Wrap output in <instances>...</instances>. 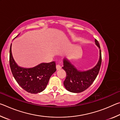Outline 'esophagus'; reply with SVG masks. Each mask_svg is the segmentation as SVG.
Returning a JSON list of instances; mask_svg holds the SVG:
<instances>
[{"label":"esophagus","instance_id":"1","mask_svg":"<svg viewBox=\"0 0 120 120\" xmlns=\"http://www.w3.org/2000/svg\"><path fill=\"white\" fill-rule=\"evenodd\" d=\"M61 66H60V64H57L56 66V69L57 70H60V69H61Z\"/></svg>","mask_w":120,"mask_h":120}]
</instances>
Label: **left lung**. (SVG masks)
Returning <instances> with one entry per match:
<instances>
[{"instance_id": "obj_1", "label": "left lung", "mask_w": 120, "mask_h": 120, "mask_svg": "<svg viewBox=\"0 0 120 120\" xmlns=\"http://www.w3.org/2000/svg\"><path fill=\"white\" fill-rule=\"evenodd\" d=\"M95 44L99 50V58L94 67L86 71H80L77 69L74 65L67 59H64L62 69L66 72V78L64 82L65 88L69 92L78 93L87 89L93 84L98 74L101 66V50L98 41L95 40Z\"/></svg>"}]
</instances>
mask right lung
<instances>
[{
	"label": "right lung",
	"instance_id": "obj_1",
	"mask_svg": "<svg viewBox=\"0 0 120 120\" xmlns=\"http://www.w3.org/2000/svg\"><path fill=\"white\" fill-rule=\"evenodd\" d=\"M9 64L16 82L22 88L31 94H37L44 90L51 76L56 70L54 61L41 63L30 68L19 66L12 55L11 44L9 50Z\"/></svg>",
	"mask_w": 120,
	"mask_h": 120
}]
</instances>
